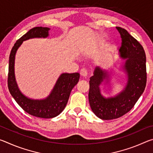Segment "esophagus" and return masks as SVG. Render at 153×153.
I'll return each instance as SVG.
<instances>
[{"label": "esophagus", "mask_w": 153, "mask_h": 153, "mask_svg": "<svg viewBox=\"0 0 153 153\" xmlns=\"http://www.w3.org/2000/svg\"><path fill=\"white\" fill-rule=\"evenodd\" d=\"M80 75H81V76L82 77H86L88 76V72L87 70L85 69H82L81 70H80Z\"/></svg>", "instance_id": "esophagus-1"}]
</instances>
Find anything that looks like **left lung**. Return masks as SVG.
<instances>
[{
	"label": "left lung",
	"mask_w": 153,
	"mask_h": 153,
	"mask_svg": "<svg viewBox=\"0 0 153 153\" xmlns=\"http://www.w3.org/2000/svg\"><path fill=\"white\" fill-rule=\"evenodd\" d=\"M117 29L122 38V46L119 51V58L122 61L117 69L126 77L125 85L117 94L105 97L101 88L110 84L116 74L98 66L89 82L90 107L95 115L102 120L119 118L130 111L144 92L146 84V55L143 47L128 31L120 27ZM113 66L116 67V64Z\"/></svg>",
	"instance_id": "left-lung-1"
}]
</instances>
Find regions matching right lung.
Here are the masks:
<instances>
[{"label": "right lung", "instance_id": "obj_1", "mask_svg": "<svg viewBox=\"0 0 153 153\" xmlns=\"http://www.w3.org/2000/svg\"><path fill=\"white\" fill-rule=\"evenodd\" d=\"M50 30L49 27H36L28 31L15 42L10 53L9 62L8 87L11 96L25 112L45 119L55 117L64 110L71 91L79 81V74H61L48 97L34 99L23 94L18 86L15 74V60L17 51L24 41L48 38Z\"/></svg>", "mask_w": 153, "mask_h": 153}]
</instances>
